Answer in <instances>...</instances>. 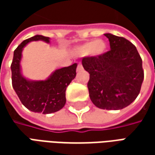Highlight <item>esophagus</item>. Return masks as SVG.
Returning a JSON list of instances; mask_svg holds the SVG:
<instances>
[{"mask_svg":"<svg viewBox=\"0 0 155 155\" xmlns=\"http://www.w3.org/2000/svg\"><path fill=\"white\" fill-rule=\"evenodd\" d=\"M83 71V66H82V64L80 63V64H78L77 66V72H80V71Z\"/></svg>","mask_w":155,"mask_h":155,"instance_id":"obj_1","label":"esophagus"}]
</instances>
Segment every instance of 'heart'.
<instances>
[{
	"label": "heart",
	"mask_w": 155,
	"mask_h": 155,
	"mask_svg": "<svg viewBox=\"0 0 155 155\" xmlns=\"http://www.w3.org/2000/svg\"><path fill=\"white\" fill-rule=\"evenodd\" d=\"M106 50V45L102 40L89 41L78 48V53L82 55L92 54L94 55H101Z\"/></svg>",
	"instance_id": "1"
}]
</instances>
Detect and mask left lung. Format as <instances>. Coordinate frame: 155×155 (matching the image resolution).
Wrapping results in <instances>:
<instances>
[{
  "label": "left lung",
  "instance_id": "obj_1",
  "mask_svg": "<svg viewBox=\"0 0 155 155\" xmlns=\"http://www.w3.org/2000/svg\"><path fill=\"white\" fill-rule=\"evenodd\" d=\"M110 51L82 59L90 74V98L96 107L117 110L127 107L140 94L143 81L142 59L136 47L124 37L110 33Z\"/></svg>",
  "mask_w": 155,
  "mask_h": 155
}]
</instances>
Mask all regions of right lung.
Instances as JSON below:
<instances>
[{
    "instance_id": "right-lung-1",
    "label": "right lung",
    "mask_w": 155,
    "mask_h": 155,
    "mask_svg": "<svg viewBox=\"0 0 155 155\" xmlns=\"http://www.w3.org/2000/svg\"><path fill=\"white\" fill-rule=\"evenodd\" d=\"M43 41L50 42V38L36 35L22 41L14 51L12 69V86L23 105L29 110L51 114L64 107L66 99L65 91L76 75L77 64H71L54 71L45 81H30L21 74V61L23 48L31 41Z\"/></svg>"
}]
</instances>
